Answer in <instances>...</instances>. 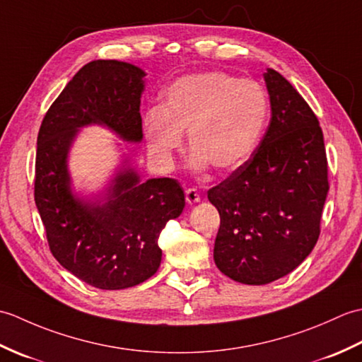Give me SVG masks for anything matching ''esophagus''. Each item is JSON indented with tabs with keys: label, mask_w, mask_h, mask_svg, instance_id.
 <instances>
[{
	"label": "esophagus",
	"mask_w": 362,
	"mask_h": 362,
	"mask_svg": "<svg viewBox=\"0 0 362 362\" xmlns=\"http://www.w3.org/2000/svg\"><path fill=\"white\" fill-rule=\"evenodd\" d=\"M185 199H187V204L188 205H194L197 202H201V194H199V191L196 188H188L185 191Z\"/></svg>",
	"instance_id": "1"
}]
</instances>
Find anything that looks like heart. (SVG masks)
<instances>
[{"label":"heart","mask_w":362,"mask_h":362,"mask_svg":"<svg viewBox=\"0 0 362 362\" xmlns=\"http://www.w3.org/2000/svg\"><path fill=\"white\" fill-rule=\"evenodd\" d=\"M269 101L263 87L222 71L183 76L165 91L160 110L146 113L144 140L161 168L174 165L188 132L197 171L213 166L218 174L240 169L263 136Z\"/></svg>","instance_id":"obj_1"}]
</instances>
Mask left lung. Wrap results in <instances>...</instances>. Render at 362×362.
<instances>
[{
	"label": "left lung",
	"instance_id": "1",
	"mask_svg": "<svg viewBox=\"0 0 362 362\" xmlns=\"http://www.w3.org/2000/svg\"><path fill=\"white\" fill-rule=\"evenodd\" d=\"M271 122L255 152L209 201L221 216L214 263L238 283L267 284L294 271L320 233L328 194L324 134L316 115L267 68Z\"/></svg>",
	"mask_w": 362,
	"mask_h": 362
}]
</instances>
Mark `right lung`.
<instances>
[{
    "instance_id": "add662e5",
    "label": "right lung",
    "mask_w": 362,
    "mask_h": 362,
    "mask_svg": "<svg viewBox=\"0 0 362 362\" xmlns=\"http://www.w3.org/2000/svg\"><path fill=\"white\" fill-rule=\"evenodd\" d=\"M144 78L141 68L119 60L83 65L37 136L34 196L49 249L68 272L99 289L136 286L156 274L160 232L185 206L179 182H143L129 153L101 191L82 196L73 188L68 158L82 127L103 126L122 141L141 143Z\"/></svg>"
}]
</instances>
